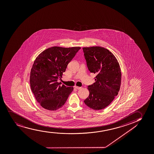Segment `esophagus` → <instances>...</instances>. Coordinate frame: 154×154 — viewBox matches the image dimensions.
<instances>
[{
	"mask_svg": "<svg viewBox=\"0 0 154 154\" xmlns=\"http://www.w3.org/2000/svg\"><path fill=\"white\" fill-rule=\"evenodd\" d=\"M75 89H76L77 90L80 89L82 88V87H78V86H75Z\"/></svg>",
	"mask_w": 154,
	"mask_h": 154,
	"instance_id": "obj_1",
	"label": "esophagus"
}]
</instances>
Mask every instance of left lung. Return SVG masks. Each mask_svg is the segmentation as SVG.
Segmentation results:
<instances>
[{
    "label": "left lung",
    "instance_id": "8db88e82",
    "mask_svg": "<svg viewBox=\"0 0 154 154\" xmlns=\"http://www.w3.org/2000/svg\"><path fill=\"white\" fill-rule=\"evenodd\" d=\"M88 69L97 75L95 82L88 85L89 95L85 104L94 110L106 107L119 91L122 74L117 60L111 52L101 47H84Z\"/></svg>",
    "mask_w": 154,
    "mask_h": 154
}]
</instances>
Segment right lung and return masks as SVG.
Listing matches in <instances>:
<instances>
[{"label": "right lung", "mask_w": 154, "mask_h": 154, "mask_svg": "<svg viewBox=\"0 0 154 154\" xmlns=\"http://www.w3.org/2000/svg\"><path fill=\"white\" fill-rule=\"evenodd\" d=\"M80 49L52 47L36 57L30 71V88L43 108L57 110L64 105L73 91V87L61 85L57 80L61 79L67 65Z\"/></svg>", "instance_id": "obj_1"}]
</instances>
